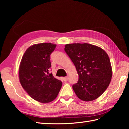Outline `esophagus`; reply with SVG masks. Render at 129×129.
I'll return each instance as SVG.
<instances>
[{
  "label": "esophagus",
  "mask_w": 129,
  "mask_h": 129,
  "mask_svg": "<svg viewBox=\"0 0 129 129\" xmlns=\"http://www.w3.org/2000/svg\"><path fill=\"white\" fill-rule=\"evenodd\" d=\"M62 79H63V80L64 81H67L68 80V76H65V77H64Z\"/></svg>",
  "instance_id": "obj_1"
}]
</instances>
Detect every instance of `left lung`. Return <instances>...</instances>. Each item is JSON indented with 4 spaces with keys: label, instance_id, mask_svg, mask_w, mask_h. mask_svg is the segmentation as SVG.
<instances>
[{
    "label": "left lung",
    "instance_id": "1",
    "mask_svg": "<svg viewBox=\"0 0 129 129\" xmlns=\"http://www.w3.org/2000/svg\"><path fill=\"white\" fill-rule=\"evenodd\" d=\"M64 50L79 75L73 89L80 99L89 101L98 98L108 88L112 77L108 55L103 49L87 43L66 44Z\"/></svg>",
    "mask_w": 129,
    "mask_h": 129
}]
</instances>
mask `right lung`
<instances>
[{
	"label": "right lung",
	"mask_w": 129,
	"mask_h": 129,
	"mask_svg": "<svg viewBox=\"0 0 129 129\" xmlns=\"http://www.w3.org/2000/svg\"><path fill=\"white\" fill-rule=\"evenodd\" d=\"M56 44L40 43L26 49L21 59L19 78L23 89L33 99L48 103L57 97L62 82L49 74L50 56Z\"/></svg>",
	"instance_id": "1"
}]
</instances>
